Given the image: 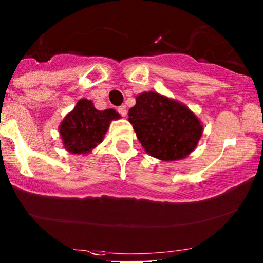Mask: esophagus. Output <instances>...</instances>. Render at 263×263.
Instances as JSON below:
<instances>
[{
    "instance_id": "obj_1",
    "label": "esophagus",
    "mask_w": 263,
    "mask_h": 263,
    "mask_svg": "<svg viewBox=\"0 0 263 263\" xmlns=\"http://www.w3.org/2000/svg\"><path fill=\"white\" fill-rule=\"evenodd\" d=\"M118 112L121 113V115L123 116V117H125L126 116V107L125 106H121L118 108Z\"/></svg>"
}]
</instances>
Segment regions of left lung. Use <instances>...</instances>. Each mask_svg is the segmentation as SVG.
<instances>
[{
    "instance_id": "8db88e82",
    "label": "left lung",
    "mask_w": 263,
    "mask_h": 263,
    "mask_svg": "<svg viewBox=\"0 0 263 263\" xmlns=\"http://www.w3.org/2000/svg\"><path fill=\"white\" fill-rule=\"evenodd\" d=\"M128 116L144 150L164 162L189 156L203 132L202 123L189 107L155 91L139 93Z\"/></svg>"
}]
</instances>
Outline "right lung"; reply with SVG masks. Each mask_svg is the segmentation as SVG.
<instances>
[{
	"label": "right lung",
	"mask_w": 263,
	"mask_h": 263,
	"mask_svg": "<svg viewBox=\"0 0 263 263\" xmlns=\"http://www.w3.org/2000/svg\"><path fill=\"white\" fill-rule=\"evenodd\" d=\"M119 118L115 109L99 111L91 100H79L58 126L63 147L74 155L90 154L102 142L111 122Z\"/></svg>",
	"instance_id": "right-lung-1"
}]
</instances>
